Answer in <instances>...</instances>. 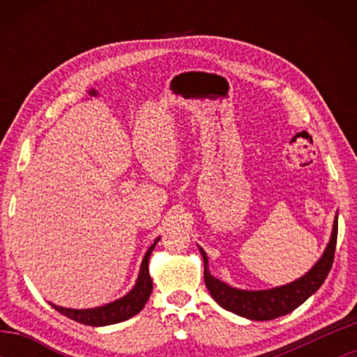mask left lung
Segmentation results:
<instances>
[{"instance_id":"obj_1","label":"left lung","mask_w":357,"mask_h":357,"mask_svg":"<svg viewBox=\"0 0 357 357\" xmlns=\"http://www.w3.org/2000/svg\"><path fill=\"white\" fill-rule=\"evenodd\" d=\"M337 229L338 225L335 215L329 244L324 249L321 258L318 259L309 273L302 275L301 279L287 283L283 287L258 289V291L229 287L225 282L211 275L206 252L202 247H198L204 263V283H206L208 291L213 296L217 304L223 307L225 310L236 313L239 317L253 319V321H268V319L287 315V313L298 309L301 304H304L324 283L326 277H328L332 268V263H334Z\"/></svg>"}]
</instances>
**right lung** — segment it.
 Returning a JSON list of instances; mask_svg holds the SVG:
<instances>
[{"label":"right lung","instance_id":"add662e5","mask_svg":"<svg viewBox=\"0 0 357 357\" xmlns=\"http://www.w3.org/2000/svg\"><path fill=\"white\" fill-rule=\"evenodd\" d=\"M159 239L160 238H157L154 241V244L149 247L146 253H144V258L142 261V268H140V273H138L135 285L128 294L123 296V298L113 301L110 304L94 307V309H80V310L66 309V307H59L50 302L52 307L61 313V315L74 319L77 323L88 324V326L116 324L137 315L138 312H142L144 304H146L149 299L151 291H153V280H151V275H149L148 263H149L151 253H153L155 244L159 243Z\"/></svg>","mask_w":357,"mask_h":357}]
</instances>
